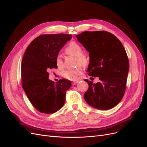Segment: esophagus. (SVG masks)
<instances>
[{
    "instance_id": "34e87169",
    "label": "esophagus",
    "mask_w": 147,
    "mask_h": 147,
    "mask_svg": "<svg viewBox=\"0 0 147 147\" xmlns=\"http://www.w3.org/2000/svg\"><path fill=\"white\" fill-rule=\"evenodd\" d=\"M78 82V81H75V82H73L72 83V85H75Z\"/></svg>"
}]
</instances>
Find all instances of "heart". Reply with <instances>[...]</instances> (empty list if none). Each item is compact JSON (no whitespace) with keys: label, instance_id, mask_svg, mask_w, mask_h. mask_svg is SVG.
<instances>
[{"label":"heart","instance_id":"heart-1","mask_svg":"<svg viewBox=\"0 0 147 147\" xmlns=\"http://www.w3.org/2000/svg\"><path fill=\"white\" fill-rule=\"evenodd\" d=\"M65 52L68 55L73 56L76 57V64L78 65L76 68L66 70L62 73V76L70 80H76L78 77L83 72V67H86L90 64V58L83 53L82 47L78 43L75 42H71L65 49ZM56 64L58 68L64 67V61L61 55H57L56 57Z\"/></svg>","mask_w":147,"mask_h":147}]
</instances>
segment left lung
Segmentation results:
<instances>
[{
  "label": "left lung",
  "mask_w": 147,
  "mask_h": 147,
  "mask_svg": "<svg viewBox=\"0 0 147 147\" xmlns=\"http://www.w3.org/2000/svg\"><path fill=\"white\" fill-rule=\"evenodd\" d=\"M89 52V75L99 78L89 84L84 99L92 107L100 110L113 108L121 101L126 88L129 69L128 57L121 42L107 31H85L75 36Z\"/></svg>",
  "instance_id": "8db88e82"
}]
</instances>
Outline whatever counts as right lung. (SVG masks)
<instances>
[{"instance_id":"add662e5","label":"right lung","mask_w":147,"mask_h":147,"mask_svg":"<svg viewBox=\"0 0 147 147\" xmlns=\"http://www.w3.org/2000/svg\"><path fill=\"white\" fill-rule=\"evenodd\" d=\"M72 38L71 34L39 35L30 43L21 63V82L23 90L35 109L50 114L61 109L65 100L66 91L71 82L59 80L55 83L48 78L50 69L57 66L56 57L61 49Z\"/></svg>"}]
</instances>
